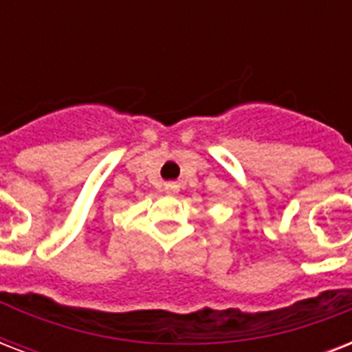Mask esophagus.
<instances>
[{
	"label": "esophagus",
	"mask_w": 352,
	"mask_h": 352,
	"mask_svg": "<svg viewBox=\"0 0 352 352\" xmlns=\"http://www.w3.org/2000/svg\"><path fill=\"white\" fill-rule=\"evenodd\" d=\"M166 192H168V193H177V192H179V186H177L175 182H170V184H166Z\"/></svg>",
	"instance_id": "34e87169"
}]
</instances>
